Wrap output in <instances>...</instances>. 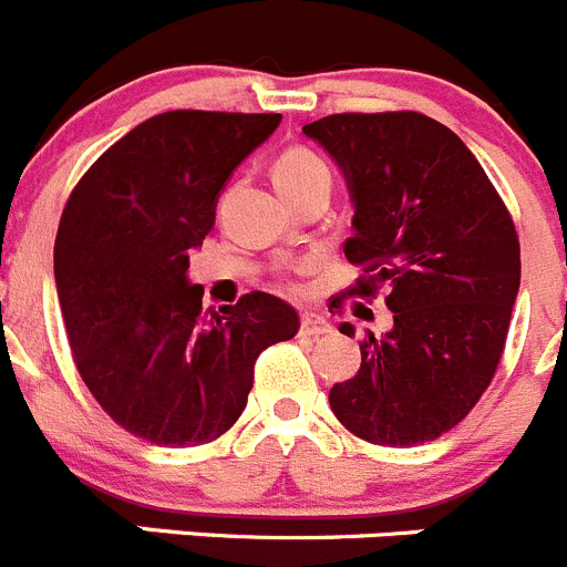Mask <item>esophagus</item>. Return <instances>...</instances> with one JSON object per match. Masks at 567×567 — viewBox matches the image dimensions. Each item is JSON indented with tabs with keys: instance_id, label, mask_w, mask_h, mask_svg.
<instances>
[{
	"instance_id": "1",
	"label": "esophagus",
	"mask_w": 567,
	"mask_h": 567,
	"mask_svg": "<svg viewBox=\"0 0 567 567\" xmlns=\"http://www.w3.org/2000/svg\"><path fill=\"white\" fill-rule=\"evenodd\" d=\"M333 330V324L328 322L319 313H302L300 317V336H308V339H317V336H324Z\"/></svg>"
}]
</instances>
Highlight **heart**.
<instances>
[{
	"instance_id": "obj_1",
	"label": "heart",
	"mask_w": 567,
	"mask_h": 567,
	"mask_svg": "<svg viewBox=\"0 0 567 567\" xmlns=\"http://www.w3.org/2000/svg\"><path fill=\"white\" fill-rule=\"evenodd\" d=\"M272 178L286 198H295L311 184L330 182V167L317 151L306 148V145H291L278 154L276 165H272Z\"/></svg>"
}]
</instances>
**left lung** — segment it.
I'll use <instances>...</instances> for the list:
<instances>
[{
    "label": "left lung",
    "mask_w": 567,
    "mask_h": 567,
    "mask_svg": "<svg viewBox=\"0 0 567 567\" xmlns=\"http://www.w3.org/2000/svg\"><path fill=\"white\" fill-rule=\"evenodd\" d=\"M302 132L355 206L344 256L367 276L347 295L385 286L394 313L383 339L361 341V369L330 389V411L369 444L435 441L496 374L520 286L513 217L466 143L422 112H341Z\"/></svg>",
    "instance_id": "1"
}]
</instances>
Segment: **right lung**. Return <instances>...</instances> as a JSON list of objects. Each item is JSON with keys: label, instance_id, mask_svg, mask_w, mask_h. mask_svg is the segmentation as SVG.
<instances>
[{"label": "right lung", "instance_id": "right-lung-1", "mask_svg": "<svg viewBox=\"0 0 567 567\" xmlns=\"http://www.w3.org/2000/svg\"><path fill=\"white\" fill-rule=\"evenodd\" d=\"M278 123V112H162L110 145L65 204L54 281L74 363L137 439H220L248 405L259 352L300 328L267 291L209 317L204 289L187 281L220 189Z\"/></svg>", "mask_w": 567, "mask_h": 567}]
</instances>
